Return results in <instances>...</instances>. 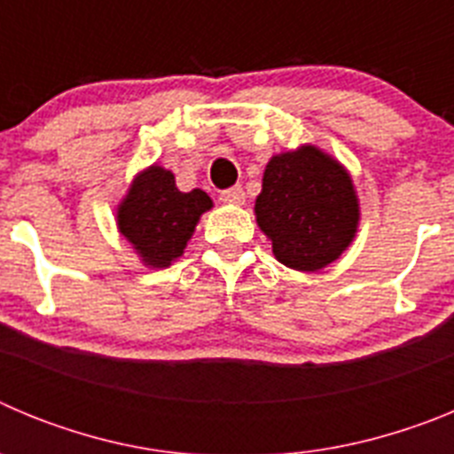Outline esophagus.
Here are the masks:
<instances>
[{
	"label": "esophagus",
	"mask_w": 454,
	"mask_h": 454,
	"mask_svg": "<svg viewBox=\"0 0 454 454\" xmlns=\"http://www.w3.org/2000/svg\"><path fill=\"white\" fill-rule=\"evenodd\" d=\"M220 200H223L224 204H243L246 202V192H243L240 186H231L227 188V191L220 192Z\"/></svg>",
	"instance_id": "34e87169"
}]
</instances>
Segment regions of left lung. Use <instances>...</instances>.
I'll return each instance as SVG.
<instances>
[{"label": "left lung", "instance_id": "1", "mask_svg": "<svg viewBox=\"0 0 454 454\" xmlns=\"http://www.w3.org/2000/svg\"><path fill=\"white\" fill-rule=\"evenodd\" d=\"M254 214L272 240L277 262L295 270H320L355 239L359 207L348 172L307 145L272 156Z\"/></svg>", "mask_w": 454, "mask_h": 454}]
</instances>
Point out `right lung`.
I'll list each match as a JSON object with an SVG mask.
<instances>
[{
	"label": "right lung",
	"mask_w": 454,
	"mask_h": 454,
	"mask_svg": "<svg viewBox=\"0 0 454 454\" xmlns=\"http://www.w3.org/2000/svg\"><path fill=\"white\" fill-rule=\"evenodd\" d=\"M207 208H211L207 192L200 188L182 192L175 186L170 170L152 166L136 179L129 195L120 204L118 224L147 266L163 268L182 256Z\"/></svg>",
	"instance_id": "right-lung-1"
}]
</instances>
